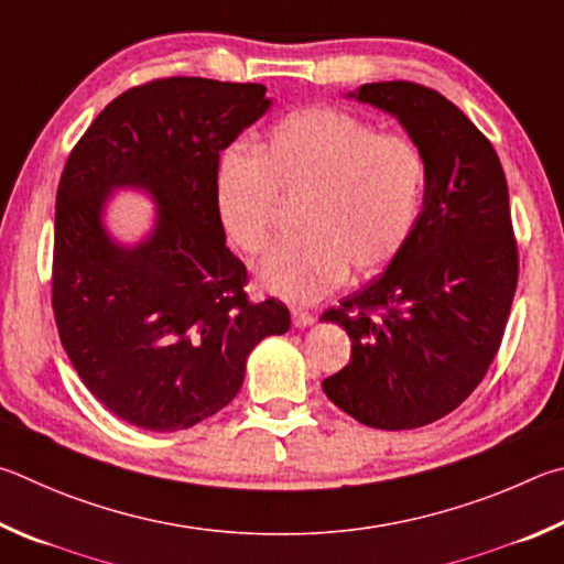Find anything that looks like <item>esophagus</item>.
Here are the masks:
<instances>
[{
    "label": "esophagus",
    "mask_w": 564,
    "mask_h": 564,
    "mask_svg": "<svg viewBox=\"0 0 564 564\" xmlns=\"http://www.w3.org/2000/svg\"><path fill=\"white\" fill-rule=\"evenodd\" d=\"M317 322V317H314L312 312H304V310H292V324L297 329H304V327H312V324Z\"/></svg>",
    "instance_id": "1"
}]
</instances>
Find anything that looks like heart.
<instances>
[{
	"label": "heart",
	"instance_id": "1",
	"mask_svg": "<svg viewBox=\"0 0 564 564\" xmlns=\"http://www.w3.org/2000/svg\"><path fill=\"white\" fill-rule=\"evenodd\" d=\"M429 161L416 141L381 133L329 106L282 116L257 143L225 148L213 200L227 240L247 254L270 240L276 197L300 200L294 240L254 264L257 288L304 304L389 267L416 235L426 205Z\"/></svg>",
	"mask_w": 564,
	"mask_h": 564
}]
</instances>
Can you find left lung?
<instances>
[{"instance_id": "1", "label": "left lung", "mask_w": 564, "mask_h": 564, "mask_svg": "<svg viewBox=\"0 0 564 564\" xmlns=\"http://www.w3.org/2000/svg\"><path fill=\"white\" fill-rule=\"evenodd\" d=\"M399 118L429 161L416 235L379 280L322 314L351 339L322 381L364 426L421 429L476 391L500 349L518 288V242L496 148L433 88L364 84L349 94Z\"/></svg>"}]
</instances>
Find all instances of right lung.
Returning <instances> with one entry per match:
<instances>
[{"label":"right lung","mask_w":564,"mask_h":564,"mask_svg":"<svg viewBox=\"0 0 564 564\" xmlns=\"http://www.w3.org/2000/svg\"><path fill=\"white\" fill-rule=\"evenodd\" d=\"M262 84L155 78L113 98L78 138L56 191L52 307L84 387L131 426L183 431L242 387L250 351L290 329L274 297H247L213 200L217 158L267 108ZM159 205L135 248L102 230L105 197Z\"/></svg>","instance_id":"right-lung-1"}]
</instances>
